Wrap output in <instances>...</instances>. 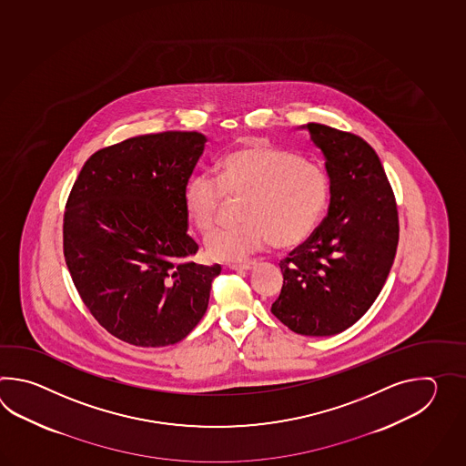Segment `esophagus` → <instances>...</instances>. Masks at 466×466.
I'll return each instance as SVG.
<instances>
[{"label": "esophagus", "instance_id": "esophagus-1", "mask_svg": "<svg viewBox=\"0 0 466 466\" xmlns=\"http://www.w3.org/2000/svg\"><path fill=\"white\" fill-rule=\"evenodd\" d=\"M255 265H257L255 261H243V263H229L228 268L233 269V271H248V269H251Z\"/></svg>", "mask_w": 466, "mask_h": 466}]
</instances>
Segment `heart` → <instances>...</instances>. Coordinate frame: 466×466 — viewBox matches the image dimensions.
<instances>
[{"instance_id":"obj_1","label":"heart","mask_w":466,"mask_h":466,"mask_svg":"<svg viewBox=\"0 0 466 466\" xmlns=\"http://www.w3.org/2000/svg\"><path fill=\"white\" fill-rule=\"evenodd\" d=\"M225 195L243 198L241 225L213 231L207 253L218 261H239L271 245L289 249L317 229L327 209L329 179L313 161L268 143H243L215 165V179L197 175L183 189V208L201 233L218 223Z\"/></svg>"}]
</instances>
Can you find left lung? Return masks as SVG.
Masks as SVG:
<instances>
[{
    "mask_svg": "<svg viewBox=\"0 0 466 466\" xmlns=\"http://www.w3.org/2000/svg\"><path fill=\"white\" fill-rule=\"evenodd\" d=\"M325 155L329 207L303 245L279 268L283 287L271 313L305 337H331L355 325L375 303L395 259L400 225L395 195L367 141L308 123Z\"/></svg>",
    "mask_w": 466,
    "mask_h": 466,
    "instance_id": "left-lung-1",
    "label": "left lung"
}]
</instances>
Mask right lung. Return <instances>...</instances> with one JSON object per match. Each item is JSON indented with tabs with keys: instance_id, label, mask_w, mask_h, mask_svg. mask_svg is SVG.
<instances>
[{
	"instance_id": "1",
	"label": "right lung",
	"mask_w": 466,
	"mask_h": 466,
	"mask_svg": "<svg viewBox=\"0 0 466 466\" xmlns=\"http://www.w3.org/2000/svg\"><path fill=\"white\" fill-rule=\"evenodd\" d=\"M197 131H163L101 148L83 165L63 218V251L89 313L135 347L188 337L221 267L189 261L183 189L205 149Z\"/></svg>"
}]
</instances>
